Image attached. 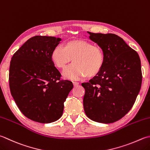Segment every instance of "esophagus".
Returning a JSON list of instances; mask_svg holds the SVG:
<instances>
[{"mask_svg": "<svg viewBox=\"0 0 150 150\" xmlns=\"http://www.w3.org/2000/svg\"><path fill=\"white\" fill-rule=\"evenodd\" d=\"M73 85H74L75 86H78V85L79 84V83H77V82H75V81H73Z\"/></svg>", "mask_w": 150, "mask_h": 150, "instance_id": "1", "label": "esophagus"}]
</instances>
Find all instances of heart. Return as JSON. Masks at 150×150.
Here are the masks:
<instances>
[{
	"label": "heart",
	"instance_id": "1",
	"mask_svg": "<svg viewBox=\"0 0 150 150\" xmlns=\"http://www.w3.org/2000/svg\"><path fill=\"white\" fill-rule=\"evenodd\" d=\"M51 58L60 69L65 68L73 59L74 63L64 70L63 77L74 80L95 77L100 72L105 62L103 50L83 40H69L64 47H56L52 50Z\"/></svg>",
	"mask_w": 150,
	"mask_h": 150
}]
</instances>
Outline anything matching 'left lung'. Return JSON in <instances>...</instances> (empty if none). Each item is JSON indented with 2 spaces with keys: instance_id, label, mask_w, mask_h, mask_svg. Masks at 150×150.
<instances>
[{
  "instance_id": "left-lung-1",
  "label": "left lung",
  "mask_w": 150,
  "mask_h": 150,
  "mask_svg": "<svg viewBox=\"0 0 150 150\" xmlns=\"http://www.w3.org/2000/svg\"><path fill=\"white\" fill-rule=\"evenodd\" d=\"M88 33L103 51L105 62L89 83H82L84 110L93 121L110 124L123 118L135 102L142 84L140 60L117 35Z\"/></svg>"
}]
</instances>
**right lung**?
Instances as JSON below:
<instances>
[{
	"label": "right lung",
	"mask_w": 150,
	"mask_h": 150,
	"mask_svg": "<svg viewBox=\"0 0 150 150\" xmlns=\"http://www.w3.org/2000/svg\"><path fill=\"white\" fill-rule=\"evenodd\" d=\"M61 38L36 36L28 40L11 58L9 71L11 94L24 115L49 124L62 116L64 103L73 87L62 81L51 52Z\"/></svg>",
	"instance_id": "right-lung-1"
}]
</instances>
